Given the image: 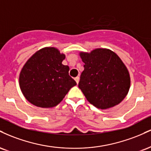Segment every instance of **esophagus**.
<instances>
[{
    "label": "esophagus",
    "instance_id": "34e87169",
    "mask_svg": "<svg viewBox=\"0 0 151 151\" xmlns=\"http://www.w3.org/2000/svg\"><path fill=\"white\" fill-rule=\"evenodd\" d=\"M74 80L76 81V82H77V84H78V83H79V77H75V78H74Z\"/></svg>",
    "mask_w": 151,
    "mask_h": 151
}]
</instances>
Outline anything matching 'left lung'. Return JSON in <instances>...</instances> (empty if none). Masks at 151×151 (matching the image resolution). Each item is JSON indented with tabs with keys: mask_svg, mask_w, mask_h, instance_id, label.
<instances>
[{
	"mask_svg": "<svg viewBox=\"0 0 151 151\" xmlns=\"http://www.w3.org/2000/svg\"><path fill=\"white\" fill-rule=\"evenodd\" d=\"M84 63L79 88L87 101L101 109L111 108L126 97L131 85L129 70L111 50L97 48L79 53Z\"/></svg>",
	"mask_w": 151,
	"mask_h": 151,
	"instance_id": "obj_1",
	"label": "left lung"
}]
</instances>
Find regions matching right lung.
I'll use <instances>...</instances> for the list:
<instances>
[{"label": "right lung", "instance_id": "1", "mask_svg": "<svg viewBox=\"0 0 151 151\" xmlns=\"http://www.w3.org/2000/svg\"><path fill=\"white\" fill-rule=\"evenodd\" d=\"M65 55L55 47L38 50L26 62L19 77V84L29 102L41 108L60 104L76 81L69 75L70 67L62 65Z\"/></svg>", "mask_w": 151, "mask_h": 151}]
</instances>
